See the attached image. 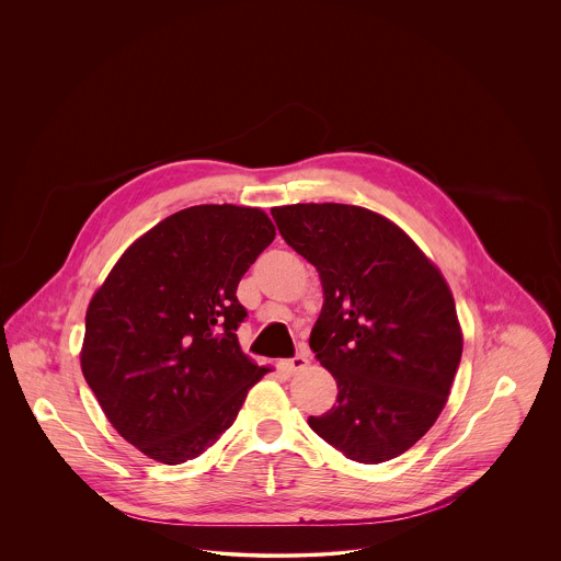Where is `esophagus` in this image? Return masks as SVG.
Segmentation results:
<instances>
[{"label": "esophagus", "mask_w": 561, "mask_h": 561, "mask_svg": "<svg viewBox=\"0 0 561 561\" xmlns=\"http://www.w3.org/2000/svg\"><path fill=\"white\" fill-rule=\"evenodd\" d=\"M306 366H308V355L306 353H297L293 359L286 362V368L293 374L301 373Z\"/></svg>", "instance_id": "obj_1"}]
</instances>
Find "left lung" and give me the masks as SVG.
<instances>
[{
	"mask_svg": "<svg viewBox=\"0 0 561 561\" xmlns=\"http://www.w3.org/2000/svg\"><path fill=\"white\" fill-rule=\"evenodd\" d=\"M284 241L320 275L310 348L337 382L311 431L376 465L431 431L460 366L454 297L435 264L389 219L348 204L271 208Z\"/></svg>",
	"mask_w": 561,
	"mask_h": 561,
	"instance_id": "1",
	"label": "left lung"
}]
</instances>
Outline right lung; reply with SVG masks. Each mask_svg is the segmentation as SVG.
<instances>
[{"instance_id": "1", "label": "right lung", "mask_w": 561, "mask_h": 561, "mask_svg": "<svg viewBox=\"0 0 561 561\" xmlns=\"http://www.w3.org/2000/svg\"><path fill=\"white\" fill-rule=\"evenodd\" d=\"M275 239L260 208L170 215L116 262L85 313L81 370L112 426L165 465L226 433L268 368L241 351V277Z\"/></svg>"}]
</instances>
